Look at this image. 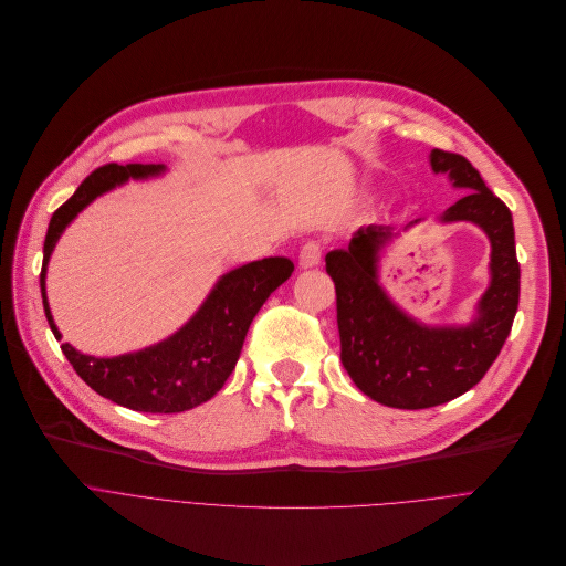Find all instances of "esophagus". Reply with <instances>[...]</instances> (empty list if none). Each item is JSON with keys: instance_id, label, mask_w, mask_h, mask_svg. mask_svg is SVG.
Returning a JSON list of instances; mask_svg holds the SVG:
<instances>
[{"instance_id": "1", "label": "esophagus", "mask_w": 566, "mask_h": 566, "mask_svg": "<svg viewBox=\"0 0 566 566\" xmlns=\"http://www.w3.org/2000/svg\"><path fill=\"white\" fill-rule=\"evenodd\" d=\"M319 262H322V247L317 242H306L302 251H298V264H302L304 270H311V268H317Z\"/></svg>"}]
</instances>
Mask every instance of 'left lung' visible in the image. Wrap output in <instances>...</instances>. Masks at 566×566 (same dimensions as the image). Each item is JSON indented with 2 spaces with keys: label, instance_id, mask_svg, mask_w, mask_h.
Segmentation results:
<instances>
[{
  "label": "left lung",
  "instance_id": "left-lung-1",
  "mask_svg": "<svg viewBox=\"0 0 566 566\" xmlns=\"http://www.w3.org/2000/svg\"><path fill=\"white\" fill-rule=\"evenodd\" d=\"M429 161L431 171L448 174L454 187L469 191L441 221H471L491 242V281L473 322L422 324L395 306L377 276L379 251L395 235L392 228H360L347 249L326 253V274L336 283L340 360L365 395L392 409H429L471 390L501 354L518 308L521 270L510 208L467 157L437 148Z\"/></svg>",
  "mask_w": 566,
  "mask_h": 566
}]
</instances>
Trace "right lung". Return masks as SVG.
I'll list each match as a JSON object with an SVG mask.
<instances>
[{"label": "right lung", "instance_id": "add662e5", "mask_svg": "<svg viewBox=\"0 0 566 566\" xmlns=\"http://www.w3.org/2000/svg\"><path fill=\"white\" fill-rule=\"evenodd\" d=\"M159 174H164L161 164H105L52 214L43 247L41 294L56 340H61V334L50 313L45 274L61 232L99 193L129 178L146 180ZM292 272V260L279 255L242 264L217 281L203 306L180 331L142 352L97 358L77 352L71 343H63L61 352L97 395L120 407L144 413H180L193 409L214 397L235 370L253 317Z\"/></svg>", "mask_w": 566, "mask_h": 566}]
</instances>
